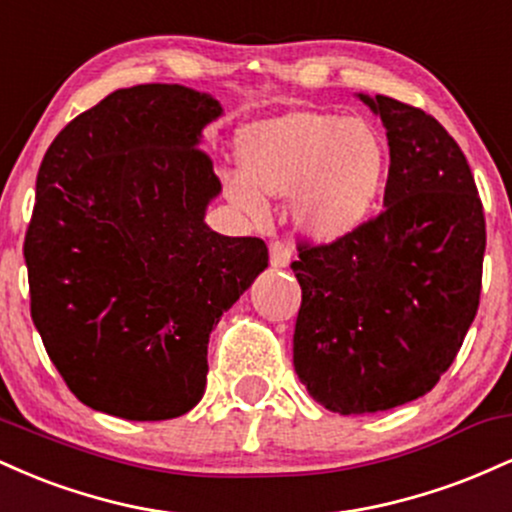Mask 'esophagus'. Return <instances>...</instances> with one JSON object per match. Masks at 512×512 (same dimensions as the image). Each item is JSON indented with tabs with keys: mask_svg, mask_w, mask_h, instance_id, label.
I'll list each match as a JSON object with an SVG mask.
<instances>
[{
	"mask_svg": "<svg viewBox=\"0 0 512 512\" xmlns=\"http://www.w3.org/2000/svg\"><path fill=\"white\" fill-rule=\"evenodd\" d=\"M291 262V248L284 243V240H272L269 243V264H272L274 269H284L289 267Z\"/></svg>",
	"mask_w": 512,
	"mask_h": 512,
	"instance_id": "34e87169",
	"label": "esophagus"
}]
</instances>
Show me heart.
<instances>
[{
	"mask_svg": "<svg viewBox=\"0 0 512 512\" xmlns=\"http://www.w3.org/2000/svg\"><path fill=\"white\" fill-rule=\"evenodd\" d=\"M387 142L373 122L327 110H291L248 127L238 139L240 175L226 195L252 216L262 199H289L296 228L337 240L363 226L387 175Z\"/></svg>",
	"mask_w": 512,
	"mask_h": 512,
	"instance_id": "b5f03b06",
	"label": "heart"
}]
</instances>
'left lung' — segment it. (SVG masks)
Masks as SVG:
<instances>
[{
	"instance_id": "8db88e82",
	"label": "left lung",
	"mask_w": 512,
	"mask_h": 512,
	"mask_svg": "<svg viewBox=\"0 0 512 512\" xmlns=\"http://www.w3.org/2000/svg\"><path fill=\"white\" fill-rule=\"evenodd\" d=\"M390 144L385 209L349 236L298 243L303 298L293 366L337 414L385 411L431 392L479 308L484 207L467 158L436 117L363 96Z\"/></svg>"
}]
</instances>
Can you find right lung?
Masks as SVG:
<instances>
[{
	"instance_id": "right-lung-1",
	"label": "right lung",
	"mask_w": 512,
	"mask_h": 512,
	"mask_svg": "<svg viewBox=\"0 0 512 512\" xmlns=\"http://www.w3.org/2000/svg\"><path fill=\"white\" fill-rule=\"evenodd\" d=\"M221 113L180 84L120 88L40 163L23 243L31 317L86 407L187 414L207 385L211 330L269 264L264 240L204 223L221 182L199 142Z\"/></svg>"
}]
</instances>
